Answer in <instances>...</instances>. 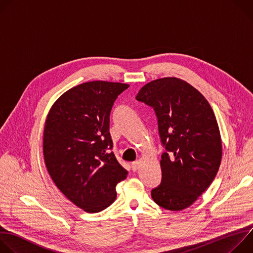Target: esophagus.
<instances>
[{
  "label": "esophagus",
  "instance_id": "1",
  "mask_svg": "<svg viewBox=\"0 0 253 253\" xmlns=\"http://www.w3.org/2000/svg\"><path fill=\"white\" fill-rule=\"evenodd\" d=\"M139 167H140V161H139V160H136V161H134V162L132 163V170H133V171L138 170Z\"/></svg>",
  "mask_w": 253,
  "mask_h": 253
}]
</instances>
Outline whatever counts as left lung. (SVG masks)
<instances>
[{"label": "left lung", "instance_id": "8db88e82", "mask_svg": "<svg viewBox=\"0 0 253 253\" xmlns=\"http://www.w3.org/2000/svg\"><path fill=\"white\" fill-rule=\"evenodd\" d=\"M136 99L152 106L162 144V180L152 189L156 204L171 211L192 205L218 172L222 142L208 101L192 85L165 77L144 85Z\"/></svg>", "mask_w": 253, "mask_h": 253}]
</instances>
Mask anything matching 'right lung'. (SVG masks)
<instances>
[{
    "label": "right lung",
    "mask_w": 253,
    "mask_h": 253,
    "mask_svg": "<svg viewBox=\"0 0 253 253\" xmlns=\"http://www.w3.org/2000/svg\"><path fill=\"white\" fill-rule=\"evenodd\" d=\"M128 84L91 81L62 94L47 115L43 154L58 189L79 208L96 213L116 199L128 171L109 150L110 112Z\"/></svg>",
    "instance_id": "obj_1"
}]
</instances>
